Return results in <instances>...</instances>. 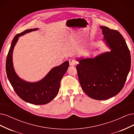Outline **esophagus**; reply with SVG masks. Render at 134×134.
<instances>
[{
  "instance_id": "34e87169",
  "label": "esophagus",
  "mask_w": 134,
  "mask_h": 134,
  "mask_svg": "<svg viewBox=\"0 0 134 134\" xmlns=\"http://www.w3.org/2000/svg\"><path fill=\"white\" fill-rule=\"evenodd\" d=\"M69 65L71 66H74L76 64V61L73 59H69Z\"/></svg>"
}]
</instances>
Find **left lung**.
<instances>
[{"label":"left lung","mask_w":134,"mask_h":134,"mask_svg":"<svg viewBox=\"0 0 134 134\" xmlns=\"http://www.w3.org/2000/svg\"><path fill=\"white\" fill-rule=\"evenodd\" d=\"M103 41L110 49L94 58L76 59L83 91L91 98L105 100L122 90L131 68V56L123 36L116 30L100 26Z\"/></svg>","instance_id":"8db88e82"}]
</instances>
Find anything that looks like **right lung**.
Listing matches in <instances>:
<instances>
[{"mask_svg": "<svg viewBox=\"0 0 134 134\" xmlns=\"http://www.w3.org/2000/svg\"><path fill=\"white\" fill-rule=\"evenodd\" d=\"M38 28L26 30L15 36L6 60V72L8 78L17 94L26 102L34 104H45L49 103L58 94L61 80L69 67L68 61L55 66L43 79L36 82H28L20 78L16 73L13 63V52L15 44L21 36Z\"/></svg>", "mask_w": 134, "mask_h": 134, "instance_id": "add662e5", "label": "right lung"}]
</instances>
